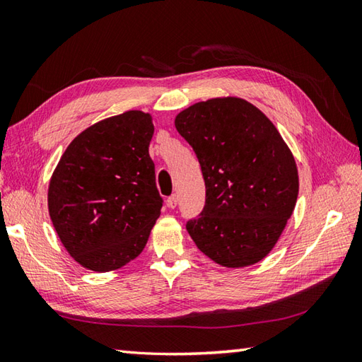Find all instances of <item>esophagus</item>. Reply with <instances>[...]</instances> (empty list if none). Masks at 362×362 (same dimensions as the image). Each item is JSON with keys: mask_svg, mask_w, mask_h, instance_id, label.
I'll use <instances>...</instances> for the list:
<instances>
[{"mask_svg": "<svg viewBox=\"0 0 362 362\" xmlns=\"http://www.w3.org/2000/svg\"><path fill=\"white\" fill-rule=\"evenodd\" d=\"M177 204H179V196L173 194V196L168 197V206H169V209H175Z\"/></svg>", "mask_w": 362, "mask_h": 362, "instance_id": "34e87169", "label": "esophagus"}]
</instances>
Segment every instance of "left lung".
Masks as SVG:
<instances>
[{"instance_id":"8db88e82","label":"left lung","mask_w":362,"mask_h":362,"mask_svg":"<svg viewBox=\"0 0 362 362\" xmlns=\"http://www.w3.org/2000/svg\"><path fill=\"white\" fill-rule=\"evenodd\" d=\"M196 152L205 206L187 230L197 249L224 267H247L280 240L298 196L294 156L258 107L227 96L196 103L175 117Z\"/></svg>"}]
</instances>
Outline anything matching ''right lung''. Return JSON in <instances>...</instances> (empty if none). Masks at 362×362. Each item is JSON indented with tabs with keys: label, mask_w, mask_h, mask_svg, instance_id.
<instances>
[{
	"label": "right lung",
	"mask_w": 362,
	"mask_h": 362,
	"mask_svg": "<svg viewBox=\"0 0 362 362\" xmlns=\"http://www.w3.org/2000/svg\"><path fill=\"white\" fill-rule=\"evenodd\" d=\"M151 113L129 110L74 138L48 188L52 226L83 267L110 272L143 252L161 211L149 157Z\"/></svg>",
	"instance_id": "obj_1"
}]
</instances>
